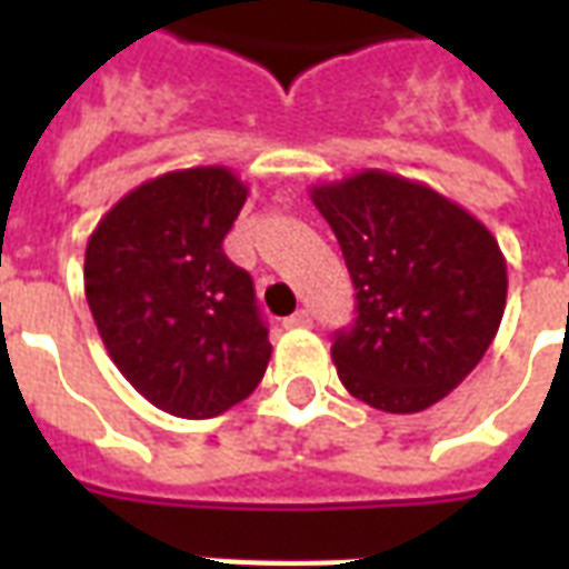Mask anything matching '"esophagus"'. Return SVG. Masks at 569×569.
<instances>
[{
    "label": "esophagus",
    "mask_w": 569,
    "mask_h": 569,
    "mask_svg": "<svg viewBox=\"0 0 569 569\" xmlns=\"http://www.w3.org/2000/svg\"><path fill=\"white\" fill-rule=\"evenodd\" d=\"M283 326L286 329H310V326H313V317H310L308 310H298L292 317H286Z\"/></svg>",
    "instance_id": "34e87169"
}]
</instances>
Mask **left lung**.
<instances>
[{
    "instance_id": "left-lung-1",
    "label": "left lung",
    "mask_w": 569,
    "mask_h": 569,
    "mask_svg": "<svg viewBox=\"0 0 569 569\" xmlns=\"http://www.w3.org/2000/svg\"><path fill=\"white\" fill-rule=\"evenodd\" d=\"M357 289V320L335 332L347 393L415 415L451 393L500 329L506 259L472 212L406 176L359 170L310 188Z\"/></svg>"
}]
</instances>
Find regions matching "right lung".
I'll return each instance as SVG.
<instances>
[{
  "label": "right lung",
  "mask_w": 569,
  "mask_h": 569,
  "mask_svg": "<svg viewBox=\"0 0 569 569\" xmlns=\"http://www.w3.org/2000/svg\"><path fill=\"white\" fill-rule=\"evenodd\" d=\"M247 194L228 167L163 173L118 200L84 249V296L109 357L173 418L243 402L271 359L252 277L222 249Z\"/></svg>",
  "instance_id": "add662e5"
}]
</instances>
